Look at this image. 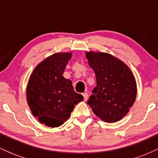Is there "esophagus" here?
Returning <instances> with one entry per match:
<instances>
[{"instance_id":"34e87169","label":"esophagus","mask_w":158,"mask_h":158,"mask_svg":"<svg viewBox=\"0 0 158 158\" xmlns=\"http://www.w3.org/2000/svg\"><path fill=\"white\" fill-rule=\"evenodd\" d=\"M83 97H84V99H85V101H87V99H88V93H83Z\"/></svg>"}]
</instances>
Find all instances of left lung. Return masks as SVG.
Instances as JSON below:
<instances>
[{
  "mask_svg": "<svg viewBox=\"0 0 158 158\" xmlns=\"http://www.w3.org/2000/svg\"><path fill=\"white\" fill-rule=\"evenodd\" d=\"M85 56L97 79L88 104L104 122L120 120L128 113L137 95V83L131 69L107 52L89 51Z\"/></svg>",
  "mask_w": 158,
  "mask_h": 158,
  "instance_id": "1",
  "label": "left lung"
}]
</instances>
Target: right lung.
I'll use <instances>...</instances> for the list:
<instances>
[{
  "label": "right lung",
  "instance_id": "add662e5",
  "mask_svg": "<svg viewBox=\"0 0 158 158\" xmlns=\"http://www.w3.org/2000/svg\"><path fill=\"white\" fill-rule=\"evenodd\" d=\"M72 52H56L40 62L27 85V101L32 114L48 127L66 122L75 105L84 100L74 91L72 81L63 77Z\"/></svg>",
  "mask_w": 158,
  "mask_h": 158
}]
</instances>
